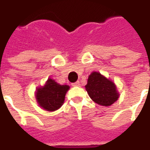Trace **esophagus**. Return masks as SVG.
<instances>
[{"label":"esophagus","mask_w":150,"mask_h":150,"mask_svg":"<svg viewBox=\"0 0 150 150\" xmlns=\"http://www.w3.org/2000/svg\"><path fill=\"white\" fill-rule=\"evenodd\" d=\"M79 85H80V83H79V81L75 82V83H72V86H74V87H79Z\"/></svg>","instance_id":"1"}]
</instances>
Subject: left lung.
Instances as JSON below:
<instances>
[{
    "label": "left lung",
    "mask_w": 150,
    "mask_h": 150,
    "mask_svg": "<svg viewBox=\"0 0 150 150\" xmlns=\"http://www.w3.org/2000/svg\"><path fill=\"white\" fill-rule=\"evenodd\" d=\"M85 88L91 100L101 106H111L120 96L116 84L100 72L91 73Z\"/></svg>",
    "instance_id": "8db88e82"
}]
</instances>
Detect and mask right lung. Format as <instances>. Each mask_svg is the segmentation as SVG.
Instances as JSON below:
<instances>
[{
	"label": "right lung",
	"mask_w": 150,
	"mask_h": 150,
	"mask_svg": "<svg viewBox=\"0 0 150 150\" xmlns=\"http://www.w3.org/2000/svg\"><path fill=\"white\" fill-rule=\"evenodd\" d=\"M69 89L68 85L59 84L49 78L43 86L36 88L35 98L39 107L46 111L54 112L62 107Z\"/></svg>",
	"instance_id": "right-lung-1"
}]
</instances>
